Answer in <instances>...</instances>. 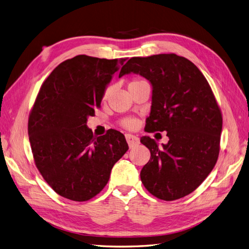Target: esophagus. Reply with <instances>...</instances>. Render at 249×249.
<instances>
[{"label":"esophagus","mask_w":249,"mask_h":249,"mask_svg":"<svg viewBox=\"0 0 249 249\" xmlns=\"http://www.w3.org/2000/svg\"><path fill=\"white\" fill-rule=\"evenodd\" d=\"M125 140H126L127 144H129L130 147H133V146H135V145L138 144V143H139L138 137L134 136V135H131V134H126L125 135Z\"/></svg>","instance_id":"esophagus-1"}]
</instances>
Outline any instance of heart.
<instances>
[{
    "instance_id": "1",
    "label": "heart",
    "mask_w": 249,
    "mask_h": 249,
    "mask_svg": "<svg viewBox=\"0 0 249 249\" xmlns=\"http://www.w3.org/2000/svg\"><path fill=\"white\" fill-rule=\"evenodd\" d=\"M144 82H145V81H143V80H141V79H133V80L129 83V89L132 88V87H134V86H137V85L141 84V83H144ZM109 93H110V87H107L106 89L104 90L103 99L106 100L107 97H108V95H109ZM122 125H123L124 127H125V129H127V130H133V129H135V126H136V122H135V120L132 119V118H126V119L123 120V122H122Z\"/></svg>"
}]
</instances>
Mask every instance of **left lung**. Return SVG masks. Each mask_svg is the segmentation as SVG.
Listing matches in <instances>:
<instances>
[{"instance_id": "left-lung-1", "label": "left lung", "mask_w": 249, "mask_h": 249, "mask_svg": "<svg viewBox=\"0 0 249 249\" xmlns=\"http://www.w3.org/2000/svg\"><path fill=\"white\" fill-rule=\"evenodd\" d=\"M139 73L153 85L147 133L166 131L167 144L149 137L140 142L150 152L140 178L147 191L163 200L193 192L206 179L220 150L222 114L201 71L190 60L176 54L133 57L119 77Z\"/></svg>"}]
</instances>
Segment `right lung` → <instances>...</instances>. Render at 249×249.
I'll use <instances>...</instances> for the list:
<instances>
[{
    "label": "right lung",
    "mask_w": 249,
    "mask_h": 249,
    "mask_svg": "<svg viewBox=\"0 0 249 249\" xmlns=\"http://www.w3.org/2000/svg\"><path fill=\"white\" fill-rule=\"evenodd\" d=\"M126 58L78 55L44 80L29 115L28 134L37 169L50 187L73 201H86L107 185L112 167L127 149L124 135L100 137L87 127L104 90Z\"/></svg>",
    "instance_id": "right-lung-1"
}]
</instances>
